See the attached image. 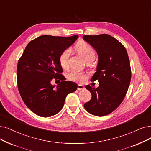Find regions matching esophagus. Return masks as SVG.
<instances>
[{
  "label": "esophagus",
  "instance_id": "obj_1",
  "mask_svg": "<svg viewBox=\"0 0 151 151\" xmlns=\"http://www.w3.org/2000/svg\"><path fill=\"white\" fill-rule=\"evenodd\" d=\"M84 88H85V87H84V86H83L82 85H81V84H79L77 86V89L79 90H83Z\"/></svg>",
  "mask_w": 151,
  "mask_h": 151
}]
</instances>
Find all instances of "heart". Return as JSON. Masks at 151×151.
<instances>
[{
	"label": "heart",
	"mask_w": 151,
	"mask_h": 151,
	"mask_svg": "<svg viewBox=\"0 0 151 151\" xmlns=\"http://www.w3.org/2000/svg\"><path fill=\"white\" fill-rule=\"evenodd\" d=\"M74 50L85 59L87 62L93 61L95 58V51L90 45L84 41H79L74 47ZM70 50L67 48L63 50L59 56V63L64 69L67 68L69 65ZM68 79L72 82L82 83L86 81L87 76L79 71H73L68 74Z\"/></svg>",
	"instance_id": "heart-1"
}]
</instances>
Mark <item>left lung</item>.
Returning a JSON list of instances; mask_svg holds the SVG:
<instances>
[{"mask_svg":"<svg viewBox=\"0 0 151 151\" xmlns=\"http://www.w3.org/2000/svg\"><path fill=\"white\" fill-rule=\"evenodd\" d=\"M83 38L97 52L96 72L90 81L99 83L96 88L86 86L92 99L83 106L93 115L105 116L116 109L127 93L131 78L129 57L124 46L109 35H83Z\"/></svg>","mask_w":151,"mask_h":151,"instance_id":"1","label":"left lung"}]
</instances>
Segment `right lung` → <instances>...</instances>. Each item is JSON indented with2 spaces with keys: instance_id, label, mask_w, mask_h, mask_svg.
Listing matches in <instances>:
<instances>
[{
  "instance_id": "right-lung-1",
  "label": "right lung",
  "mask_w": 151,
  "mask_h": 151,
  "mask_svg": "<svg viewBox=\"0 0 151 151\" xmlns=\"http://www.w3.org/2000/svg\"><path fill=\"white\" fill-rule=\"evenodd\" d=\"M79 37L42 35L32 40L19 60L17 86L21 97L30 110L42 117L57 114L64 106L66 96L74 92L77 85L65 81L59 56ZM52 79L61 80L57 86Z\"/></svg>"
}]
</instances>
